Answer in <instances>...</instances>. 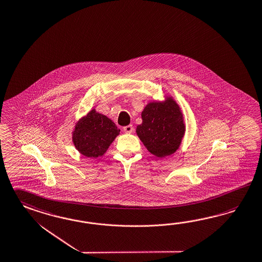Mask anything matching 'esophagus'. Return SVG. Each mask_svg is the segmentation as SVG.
<instances>
[{"mask_svg": "<svg viewBox=\"0 0 262 262\" xmlns=\"http://www.w3.org/2000/svg\"><path fill=\"white\" fill-rule=\"evenodd\" d=\"M133 130H134V128H133L132 125H126V126L123 127V131H124V133H126V134H131V133L133 132Z\"/></svg>", "mask_w": 262, "mask_h": 262, "instance_id": "obj_1", "label": "esophagus"}]
</instances>
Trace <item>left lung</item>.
I'll list each match as a JSON object with an SVG mask.
<instances>
[{"label": "left lung", "mask_w": 262, "mask_h": 262, "mask_svg": "<svg viewBox=\"0 0 262 262\" xmlns=\"http://www.w3.org/2000/svg\"><path fill=\"white\" fill-rule=\"evenodd\" d=\"M141 119L136 132L151 154L164 158L180 148L185 124L181 107L173 97L165 96L163 101L148 102Z\"/></svg>", "instance_id": "left-lung-1"}]
</instances>
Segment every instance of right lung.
<instances>
[{
	"label": "right lung",
	"instance_id": "right-lung-1",
	"mask_svg": "<svg viewBox=\"0 0 262 262\" xmlns=\"http://www.w3.org/2000/svg\"><path fill=\"white\" fill-rule=\"evenodd\" d=\"M120 131L114 121L92 109L76 122L72 141L82 156L98 158L106 152Z\"/></svg>",
	"mask_w": 262,
	"mask_h": 262
}]
</instances>
